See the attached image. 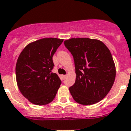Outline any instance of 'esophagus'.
Returning <instances> with one entry per match:
<instances>
[{"label": "esophagus", "instance_id": "esophagus-1", "mask_svg": "<svg viewBox=\"0 0 131 131\" xmlns=\"http://www.w3.org/2000/svg\"><path fill=\"white\" fill-rule=\"evenodd\" d=\"M62 77H63L64 79H65V78L67 77V74H65V75H63V76H62Z\"/></svg>", "mask_w": 131, "mask_h": 131}]
</instances>
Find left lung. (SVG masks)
I'll list each match as a JSON object with an SVG mask.
<instances>
[{"instance_id": "1", "label": "left lung", "mask_w": 131, "mask_h": 131, "mask_svg": "<svg viewBox=\"0 0 131 131\" xmlns=\"http://www.w3.org/2000/svg\"><path fill=\"white\" fill-rule=\"evenodd\" d=\"M74 58L76 80L69 88L77 103L91 105L103 99L111 89L116 68L109 49L103 42L72 38L64 42Z\"/></svg>"}]
</instances>
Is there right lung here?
<instances>
[{"label": "right lung", "mask_w": 131, "mask_h": 131, "mask_svg": "<svg viewBox=\"0 0 131 131\" xmlns=\"http://www.w3.org/2000/svg\"><path fill=\"white\" fill-rule=\"evenodd\" d=\"M63 39L46 38L32 42L20 52L16 64L17 86L32 104L45 105L55 97L61 81L52 72L53 54Z\"/></svg>", "instance_id": "right-lung-1"}]
</instances>
